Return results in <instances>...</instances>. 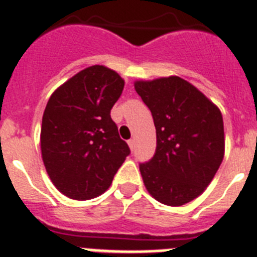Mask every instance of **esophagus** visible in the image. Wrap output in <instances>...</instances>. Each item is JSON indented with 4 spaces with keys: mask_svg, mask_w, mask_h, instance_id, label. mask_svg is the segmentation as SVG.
Instances as JSON below:
<instances>
[{
    "mask_svg": "<svg viewBox=\"0 0 257 257\" xmlns=\"http://www.w3.org/2000/svg\"><path fill=\"white\" fill-rule=\"evenodd\" d=\"M127 143H128V147H130L131 151H134V149H135V140L131 139V140H128Z\"/></svg>",
    "mask_w": 257,
    "mask_h": 257,
    "instance_id": "34e87169",
    "label": "esophagus"
}]
</instances>
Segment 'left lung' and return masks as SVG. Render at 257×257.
Segmentation results:
<instances>
[{"mask_svg":"<svg viewBox=\"0 0 257 257\" xmlns=\"http://www.w3.org/2000/svg\"><path fill=\"white\" fill-rule=\"evenodd\" d=\"M136 92L151 109L157 148L140 163L143 181L152 197L178 207L205 192L225 152L220 109L178 76L135 81Z\"/></svg>","mask_w":257,"mask_h":257,"instance_id":"8db88e82","label":"left lung"}]
</instances>
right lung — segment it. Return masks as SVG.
<instances>
[{"mask_svg":"<svg viewBox=\"0 0 257 257\" xmlns=\"http://www.w3.org/2000/svg\"><path fill=\"white\" fill-rule=\"evenodd\" d=\"M123 86L117 72L92 65L59 86L47 101L41 153L52 184L68 198L103 194L130 154L110 118Z\"/></svg>","mask_w":257,"mask_h":257,"instance_id":"obj_1","label":"right lung"}]
</instances>
